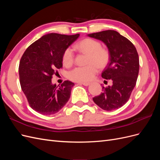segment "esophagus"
Segmentation results:
<instances>
[{
    "mask_svg": "<svg viewBox=\"0 0 160 160\" xmlns=\"http://www.w3.org/2000/svg\"><path fill=\"white\" fill-rule=\"evenodd\" d=\"M79 84L83 85L84 86H88V85H89L90 83H88V82H80V83H79Z\"/></svg>",
    "mask_w": 160,
    "mask_h": 160,
    "instance_id": "esophagus-1",
    "label": "esophagus"
}]
</instances>
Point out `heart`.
<instances>
[{
    "mask_svg": "<svg viewBox=\"0 0 160 160\" xmlns=\"http://www.w3.org/2000/svg\"><path fill=\"white\" fill-rule=\"evenodd\" d=\"M74 49L80 52L88 54L86 63L84 67H77L69 72V78L76 82H87L93 79L98 71V67L102 69L108 63L109 60V51L101 47L100 42L92 39H85L77 42ZM62 61L66 67H70L73 63L74 54L71 48H67L62 57Z\"/></svg>",
    "mask_w": 160,
    "mask_h": 160,
    "instance_id": "obj_1",
    "label": "heart"
}]
</instances>
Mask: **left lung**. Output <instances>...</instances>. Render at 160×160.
Here are the masks:
<instances>
[{
  "instance_id": "1",
  "label": "left lung",
  "mask_w": 160,
  "mask_h": 160,
  "mask_svg": "<svg viewBox=\"0 0 160 160\" xmlns=\"http://www.w3.org/2000/svg\"><path fill=\"white\" fill-rule=\"evenodd\" d=\"M88 35L101 41L108 47L109 62L101 77L113 82L112 86H102L103 92L93 100L104 110L117 109L127 103L136 85L139 69L136 48L127 38L113 30Z\"/></svg>"
}]
</instances>
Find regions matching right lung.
Instances as JSON below:
<instances>
[{"label":"right lung","instance_id":"add662e5","mask_svg":"<svg viewBox=\"0 0 160 160\" xmlns=\"http://www.w3.org/2000/svg\"><path fill=\"white\" fill-rule=\"evenodd\" d=\"M79 37L49 33L28 47L21 57L18 72L21 89L30 107L42 115H52L67 103L75 84L65 81L60 86L51 82L62 67L65 50Z\"/></svg>","mask_w":160,"mask_h":160}]
</instances>
